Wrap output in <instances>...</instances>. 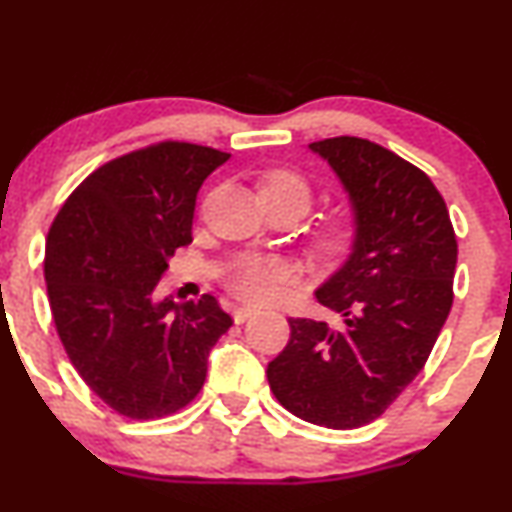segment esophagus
I'll return each instance as SVG.
<instances>
[{
	"instance_id": "1",
	"label": "esophagus",
	"mask_w": 512,
	"mask_h": 512,
	"mask_svg": "<svg viewBox=\"0 0 512 512\" xmlns=\"http://www.w3.org/2000/svg\"><path fill=\"white\" fill-rule=\"evenodd\" d=\"M255 315H257V310H252V307H236V310H233V319H236V324L248 322V319Z\"/></svg>"
}]
</instances>
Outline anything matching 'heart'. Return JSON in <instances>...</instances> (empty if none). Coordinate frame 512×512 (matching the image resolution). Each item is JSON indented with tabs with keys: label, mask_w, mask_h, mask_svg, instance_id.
<instances>
[{
	"label": "heart",
	"mask_w": 512,
	"mask_h": 512,
	"mask_svg": "<svg viewBox=\"0 0 512 512\" xmlns=\"http://www.w3.org/2000/svg\"><path fill=\"white\" fill-rule=\"evenodd\" d=\"M260 200H279L307 212L312 202V188L293 169H274L260 178ZM350 238L348 221H331L315 236V250L322 255L343 250ZM288 281V267L276 257L245 255L233 264L229 288L248 303H272L283 293Z\"/></svg>",
	"instance_id": "obj_1"
}]
</instances>
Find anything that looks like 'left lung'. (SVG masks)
<instances>
[{
  "instance_id": "left-lung-1",
  "label": "left lung",
  "mask_w": 512,
  "mask_h": 512,
  "mask_svg": "<svg viewBox=\"0 0 512 512\" xmlns=\"http://www.w3.org/2000/svg\"><path fill=\"white\" fill-rule=\"evenodd\" d=\"M310 150L353 207L348 260L315 293L343 326L288 319L291 338L267 379L300 420L355 429L384 415L422 372L453 305L458 243L446 202L417 166L350 135Z\"/></svg>"
}]
</instances>
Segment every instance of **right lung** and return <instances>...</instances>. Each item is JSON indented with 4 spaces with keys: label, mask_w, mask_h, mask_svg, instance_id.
I'll return each instance as SVG.
<instances>
[{
    "label": "right lung",
    "mask_w": 512,
    "mask_h": 512,
    "mask_svg": "<svg viewBox=\"0 0 512 512\" xmlns=\"http://www.w3.org/2000/svg\"><path fill=\"white\" fill-rule=\"evenodd\" d=\"M231 155L193 143L112 159L59 209L45 281L66 355L95 396L131 420L186 408L231 317L214 295L155 300L174 252L193 243L197 190Z\"/></svg>",
    "instance_id": "right-lung-1"
}]
</instances>
